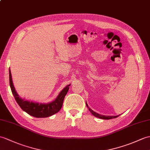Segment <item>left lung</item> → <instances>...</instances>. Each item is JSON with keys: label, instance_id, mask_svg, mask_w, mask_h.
<instances>
[{"label": "left lung", "instance_id": "left-lung-1", "mask_svg": "<svg viewBox=\"0 0 150 150\" xmlns=\"http://www.w3.org/2000/svg\"><path fill=\"white\" fill-rule=\"evenodd\" d=\"M86 106H87V107H88L89 111L91 112V114L93 115H94V116H95V117L101 118V119H103V120H110V119H112V118H116V117L119 116H103V115H101V114H99L96 113L95 112H94V111L92 109H90V108H89V107L88 105V104H87V103H86Z\"/></svg>", "mask_w": 150, "mask_h": 150}]
</instances>
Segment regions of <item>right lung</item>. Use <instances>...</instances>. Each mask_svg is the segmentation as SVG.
Returning <instances> with one entry per match:
<instances>
[{"instance_id":"right-lung-1","label":"right lung","mask_w":150,"mask_h":150,"mask_svg":"<svg viewBox=\"0 0 150 150\" xmlns=\"http://www.w3.org/2000/svg\"><path fill=\"white\" fill-rule=\"evenodd\" d=\"M11 77V71L9 69V84L10 87H11L12 93L14 97H15L17 103L18 104L21 109L23 110L30 115V116L35 117H47L58 112L61 109L64 97L67 95L68 91L69 86H70L68 85L66 87L59 93L57 98L51 103L47 104L34 103L33 102L24 100L19 97L18 94L15 91V87L13 86Z\"/></svg>"}]
</instances>
